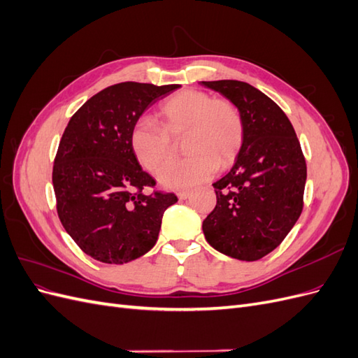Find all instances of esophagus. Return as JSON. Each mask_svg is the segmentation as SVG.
Wrapping results in <instances>:
<instances>
[{
	"mask_svg": "<svg viewBox=\"0 0 358 358\" xmlns=\"http://www.w3.org/2000/svg\"><path fill=\"white\" fill-rule=\"evenodd\" d=\"M178 197H179L180 200H187V199L191 197V191H179V192H178Z\"/></svg>",
	"mask_w": 358,
	"mask_h": 358,
	"instance_id": "obj_1",
	"label": "esophagus"
}]
</instances>
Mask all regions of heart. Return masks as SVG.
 Wrapping results in <instances>:
<instances>
[{
	"mask_svg": "<svg viewBox=\"0 0 358 358\" xmlns=\"http://www.w3.org/2000/svg\"><path fill=\"white\" fill-rule=\"evenodd\" d=\"M161 125L142 117L133 125L129 145L137 161L149 171H158L175 154V138H183L188 155L161 170L158 180L169 189H187L208 180L220 167L231 166L239 155L245 124L237 106L213 99L204 91L176 92L159 106Z\"/></svg>",
	"mask_w": 358,
	"mask_h": 358,
	"instance_id": "b5f03b06",
	"label": "heart"
}]
</instances>
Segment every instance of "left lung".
Returning a JSON list of instances; mask_svg holds the SVG:
<instances>
[{
    "instance_id": "left-lung-1",
    "label": "left lung",
    "mask_w": 358,
    "mask_h": 358,
    "mask_svg": "<svg viewBox=\"0 0 358 358\" xmlns=\"http://www.w3.org/2000/svg\"><path fill=\"white\" fill-rule=\"evenodd\" d=\"M241 110L245 138L233 169L213 183L216 206L203 221L216 251L257 262L278 248L303 210L306 159L284 110L241 80L201 82Z\"/></svg>"
}]
</instances>
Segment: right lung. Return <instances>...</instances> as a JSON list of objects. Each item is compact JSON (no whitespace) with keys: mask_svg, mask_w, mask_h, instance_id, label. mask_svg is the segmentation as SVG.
I'll use <instances>...</instances> for the list:
<instances>
[{"mask_svg":"<svg viewBox=\"0 0 358 358\" xmlns=\"http://www.w3.org/2000/svg\"><path fill=\"white\" fill-rule=\"evenodd\" d=\"M179 85L122 82L86 101L64 129L52 182L64 229L82 251L107 264H124L157 243L173 192L155 188L138 164L129 133L138 117Z\"/></svg>","mask_w":358,"mask_h":358,"instance_id":"add662e5","label":"right lung"}]
</instances>
